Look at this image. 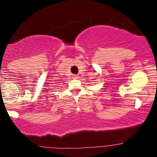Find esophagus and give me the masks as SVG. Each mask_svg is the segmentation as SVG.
<instances>
[{"mask_svg":"<svg viewBox=\"0 0 157 157\" xmlns=\"http://www.w3.org/2000/svg\"><path fill=\"white\" fill-rule=\"evenodd\" d=\"M73 77H74V78H75V79H77V78H78V76H77V75H74Z\"/></svg>","mask_w":157,"mask_h":157,"instance_id":"obj_1","label":"esophagus"}]
</instances>
